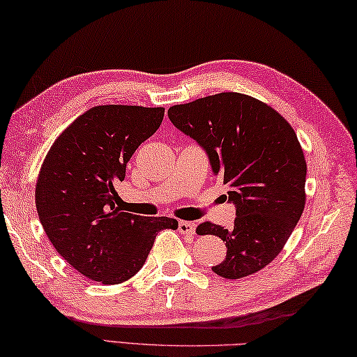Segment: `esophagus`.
<instances>
[{
    "label": "esophagus",
    "instance_id": "esophagus-1",
    "mask_svg": "<svg viewBox=\"0 0 357 357\" xmlns=\"http://www.w3.org/2000/svg\"><path fill=\"white\" fill-rule=\"evenodd\" d=\"M178 231L181 234H187V236H192L193 232H195V223L192 222H184V220H181L178 223Z\"/></svg>",
    "mask_w": 357,
    "mask_h": 357
}]
</instances>
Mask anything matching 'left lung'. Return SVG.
Listing matches in <instances>:
<instances>
[{"instance_id":"left-lung-1","label":"left lung","mask_w":357,"mask_h":357,"mask_svg":"<svg viewBox=\"0 0 357 357\" xmlns=\"http://www.w3.org/2000/svg\"><path fill=\"white\" fill-rule=\"evenodd\" d=\"M168 119L203 146L236 204L231 229L211 222L197 228L226 242L213 273L241 280L262 270L280 255L306 204L307 167L294 128L273 107L236 92L172 106Z\"/></svg>"}]
</instances>
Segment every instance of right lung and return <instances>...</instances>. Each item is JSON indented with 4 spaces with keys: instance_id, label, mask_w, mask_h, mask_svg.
I'll use <instances>...</instances> for the list:
<instances>
[{
    "instance_id": "obj_1",
    "label": "right lung",
    "mask_w": 357,
    "mask_h": 357,
    "mask_svg": "<svg viewBox=\"0 0 357 357\" xmlns=\"http://www.w3.org/2000/svg\"><path fill=\"white\" fill-rule=\"evenodd\" d=\"M164 107L95 106L63 129L38 173L36 206L56 251L89 280L120 284L145 264L168 217L121 212L116 187L142 142L158 131Z\"/></svg>"
}]
</instances>
